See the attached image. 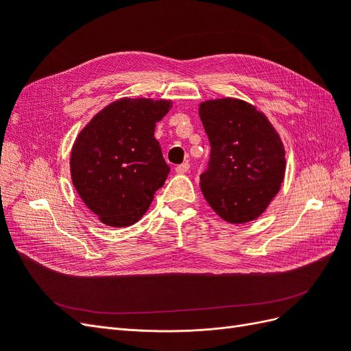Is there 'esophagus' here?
<instances>
[{"mask_svg":"<svg viewBox=\"0 0 351 351\" xmlns=\"http://www.w3.org/2000/svg\"><path fill=\"white\" fill-rule=\"evenodd\" d=\"M189 168H190V164H189V162H183V164H180V165L176 167V173L184 174V173L189 171Z\"/></svg>","mask_w":351,"mask_h":351,"instance_id":"esophagus-1","label":"esophagus"}]
</instances>
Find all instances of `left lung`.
<instances>
[{
  "mask_svg": "<svg viewBox=\"0 0 351 351\" xmlns=\"http://www.w3.org/2000/svg\"><path fill=\"white\" fill-rule=\"evenodd\" d=\"M210 143L200 189L210 208L231 224L258 218L278 193L285 152L278 133L253 105L232 98L202 102Z\"/></svg>",
  "mask_w": 351,
  "mask_h": 351,
  "instance_id": "1",
  "label": "left lung"
}]
</instances>
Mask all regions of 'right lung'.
Instances as JSON below:
<instances>
[{
    "label": "right lung",
    "mask_w": 351,
    "mask_h": 351,
    "mask_svg": "<svg viewBox=\"0 0 351 351\" xmlns=\"http://www.w3.org/2000/svg\"><path fill=\"white\" fill-rule=\"evenodd\" d=\"M169 108V101L123 98L77 136L70 158L73 184L104 224H134L165 183L169 167L154 132Z\"/></svg>",
    "instance_id": "1"
}]
</instances>
